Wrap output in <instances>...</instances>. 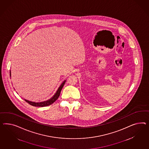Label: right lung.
<instances>
[{
	"mask_svg": "<svg viewBox=\"0 0 149 149\" xmlns=\"http://www.w3.org/2000/svg\"><path fill=\"white\" fill-rule=\"evenodd\" d=\"M10 75L11 76V72H10ZM65 82V80L64 81V82L61 85L60 87L57 91L56 93L54 95V97H52V98H51L50 99H49V100L44 101V102H34L29 101L26 100H25L26 102H27L28 104H29L30 105H32L33 106H35V107H45V106H47L49 105H52L55 101L57 99H58V97L60 96L61 91L63 88Z\"/></svg>",
	"mask_w": 149,
	"mask_h": 149,
	"instance_id": "right-lung-1",
	"label": "right lung"
}]
</instances>
